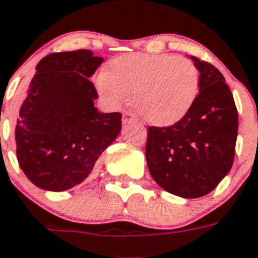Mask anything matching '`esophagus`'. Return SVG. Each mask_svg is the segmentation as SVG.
<instances>
[{
    "label": "esophagus",
    "instance_id": "esophagus-1",
    "mask_svg": "<svg viewBox=\"0 0 258 258\" xmlns=\"http://www.w3.org/2000/svg\"><path fill=\"white\" fill-rule=\"evenodd\" d=\"M135 120L133 114H130V112H123V118H122V122L123 124H127V123H131Z\"/></svg>",
    "mask_w": 258,
    "mask_h": 258
}]
</instances>
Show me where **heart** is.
I'll use <instances>...</instances> for the list:
<instances>
[{"mask_svg": "<svg viewBox=\"0 0 258 258\" xmlns=\"http://www.w3.org/2000/svg\"><path fill=\"white\" fill-rule=\"evenodd\" d=\"M198 86L196 66L170 53L120 55L97 77V89L106 103L120 106L133 93L142 118L159 127L174 124L190 111Z\"/></svg>", "mask_w": 258, "mask_h": 258, "instance_id": "b5f03b06", "label": "heart"}]
</instances>
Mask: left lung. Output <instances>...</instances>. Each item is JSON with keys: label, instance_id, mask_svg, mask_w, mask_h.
I'll use <instances>...</instances> for the list:
<instances>
[{"label": "left lung", "instance_id": "obj_1", "mask_svg": "<svg viewBox=\"0 0 258 258\" xmlns=\"http://www.w3.org/2000/svg\"><path fill=\"white\" fill-rule=\"evenodd\" d=\"M199 94L190 111L169 127H149L146 157L160 187L181 198L213 191L232 168L239 118L232 93L214 66L190 56Z\"/></svg>", "mask_w": 258, "mask_h": 258}]
</instances>
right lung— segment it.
<instances>
[{
    "instance_id": "right-lung-1",
    "label": "right lung",
    "mask_w": 258,
    "mask_h": 258,
    "mask_svg": "<svg viewBox=\"0 0 258 258\" xmlns=\"http://www.w3.org/2000/svg\"><path fill=\"white\" fill-rule=\"evenodd\" d=\"M103 57L88 49L45 56L36 66L15 127L17 159L43 190L66 191L85 181L122 128L120 112H98L89 79Z\"/></svg>"
}]
</instances>
